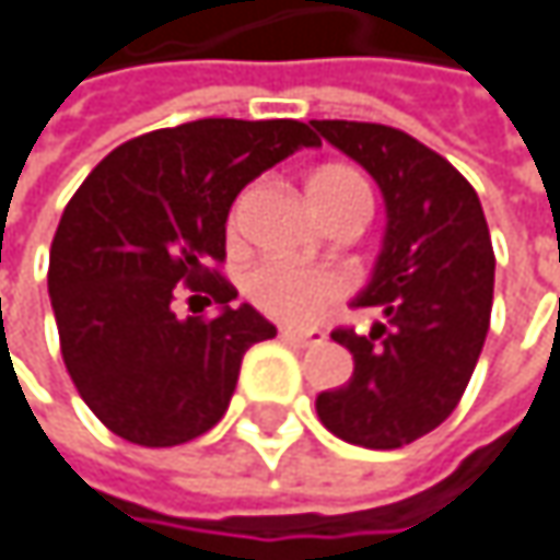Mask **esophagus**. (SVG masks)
Masks as SVG:
<instances>
[{
    "mask_svg": "<svg viewBox=\"0 0 560 560\" xmlns=\"http://www.w3.org/2000/svg\"><path fill=\"white\" fill-rule=\"evenodd\" d=\"M280 335L290 340V343H300V347H318V343H325V340H328L325 331H315V328H312V331H302V328H283Z\"/></svg>",
    "mask_w": 560,
    "mask_h": 560,
    "instance_id": "34e87169",
    "label": "esophagus"
}]
</instances>
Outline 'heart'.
Wrapping results in <instances>:
<instances>
[{
	"label": "heart",
	"mask_w": 560,
	"mask_h": 560,
	"mask_svg": "<svg viewBox=\"0 0 560 560\" xmlns=\"http://www.w3.org/2000/svg\"><path fill=\"white\" fill-rule=\"evenodd\" d=\"M308 194H312L315 207L325 213V220H335L350 210L370 213V207H373L370 184L350 165H322L308 178ZM238 220H242V200L229 217L232 235L238 232ZM347 287H350V280L338 270H312V267H300V264L280 258L258 264L245 280L248 300L255 302L264 315L290 322V325H305V322L318 318L331 302H338L347 293Z\"/></svg>",
	"instance_id": "obj_1"
}]
</instances>
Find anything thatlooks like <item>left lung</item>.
Masks as SVG:
<instances>
[{
	"label": "left lung",
	"mask_w": 560,
	"mask_h": 560,
	"mask_svg": "<svg viewBox=\"0 0 560 560\" xmlns=\"http://www.w3.org/2000/svg\"><path fill=\"white\" fill-rule=\"evenodd\" d=\"M360 162L385 200V238L360 308L370 335L338 328L353 376L315 398L318 420L353 446L398 450L436 430L459 405L491 325L494 248L475 187L405 130L312 120Z\"/></svg>",
	"instance_id": "1"
}]
</instances>
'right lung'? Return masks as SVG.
Wrapping results in <instances>:
<instances>
[{"instance_id":"1","label":"right lung","mask_w":560,"mask_h":560,"mask_svg":"<svg viewBox=\"0 0 560 560\" xmlns=\"http://www.w3.org/2000/svg\"><path fill=\"white\" fill-rule=\"evenodd\" d=\"M318 137L300 120L207 117L117 145L82 180L50 245V305L82 401L137 446H180L225 415L242 357L277 328L220 273L238 190ZM221 302L178 319L174 287Z\"/></svg>"}]
</instances>
